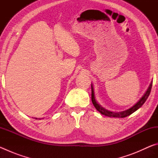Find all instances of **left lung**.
<instances>
[{
	"label": "left lung",
	"mask_w": 158,
	"mask_h": 158,
	"mask_svg": "<svg viewBox=\"0 0 158 158\" xmlns=\"http://www.w3.org/2000/svg\"><path fill=\"white\" fill-rule=\"evenodd\" d=\"M152 84H153V82L151 83V84H150L148 89V90H147V91L145 93V94L143 95V97L140 99V100L136 104V105H134L132 107H131L130 109H127V110H125L124 111L111 112V111L106 110L105 109L102 107V106L100 105H98V102L95 100V95H94V90H93V85H91V100H92V102L93 104V105H94V106L95 107V109H97V110L99 112H100V113H101L102 114H103V115H105V116H109V117H115V118H125V117H127L128 116H130V114H132V113H134L135 111H137L138 109H139L141 106L143 105L144 102H145L146 101L147 98H148V96L150 95V93H151Z\"/></svg>",
	"instance_id": "left-lung-1"
}]
</instances>
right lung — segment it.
<instances>
[{
	"label": "right lung",
	"instance_id": "1",
	"mask_svg": "<svg viewBox=\"0 0 158 158\" xmlns=\"http://www.w3.org/2000/svg\"><path fill=\"white\" fill-rule=\"evenodd\" d=\"M35 119H37V118H35Z\"/></svg>",
	"mask_w": 158,
	"mask_h": 158
}]
</instances>
